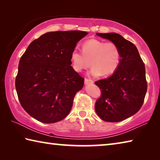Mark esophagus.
I'll list each match as a JSON object with an SVG mask.
<instances>
[{
  "instance_id": "34e87169",
  "label": "esophagus",
  "mask_w": 160,
  "mask_h": 160,
  "mask_svg": "<svg viewBox=\"0 0 160 160\" xmlns=\"http://www.w3.org/2000/svg\"><path fill=\"white\" fill-rule=\"evenodd\" d=\"M93 80H90V79H87V78H85V85H88V84L90 83H93Z\"/></svg>"
}]
</instances>
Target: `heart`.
I'll return each instance as SVG.
<instances>
[{
  "mask_svg": "<svg viewBox=\"0 0 160 160\" xmlns=\"http://www.w3.org/2000/svg\"><path fill=\"white\" fill-rule=\"evenodd\" d=\"M82 52L75 48L70 53L72 68L78 72L92 66L90 74L97 77L109 76L117 70L121 62V51L117 44L99 39H90L82 45Z\"/></svg>",
  "mask_w": 160,
  "mask_h": 160,
  "instance_id": "b5f03b06",
  "label": "heart"
}]
</instances>
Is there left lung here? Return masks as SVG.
Instances as JSON below:
<instances>
[{
  "instance_id": "8db88e82",
  "label": "left lung",
  "mask_w": 160,
  "mask_h": 160,
  "mask_svg": "<svg viewBox=\"0 0 160 160\" xmlns=\"http://www.w3.org/2000/svg\"><path fill=\"white\" fill-rule=\"evenodd\" d=\"M117 44L121 62L116 71L95 85L102 95L95 103V111L103 121L119 122L136 113L141 108L147 92L145 67L137 48L116 33H96Z\"/></svg>"
}]
</instances>
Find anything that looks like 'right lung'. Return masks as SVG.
<instances>
[{
  "instance_id": "1",
  "label": "right lung",
  "mask_w": 160,
  "mask_h": 160,
  "mask_svg": "<svg viewBox=\"0 0 160 160\" xmlns=\"http://www.w3.org/2000/svg\"><path fill=\"white\" fill-rule=\"evenodd\" d=\"M88 33L50 32L34 40L19 62L15 88L19 101L32 117L45 123L70 113L84 78L70 66V53Z\"/></svg>"
}]
</instances>
